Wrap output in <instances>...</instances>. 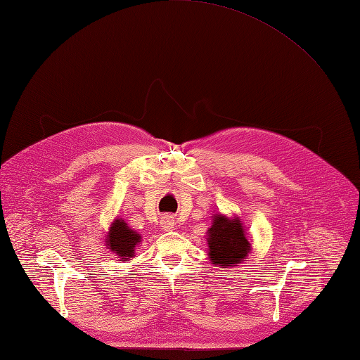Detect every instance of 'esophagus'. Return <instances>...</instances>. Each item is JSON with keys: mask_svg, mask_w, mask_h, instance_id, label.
<instances>
[{"mask_svg": "<svg viewBox=\"0 0 360 360\" xmlns=\"http://www.w3.org/2000/svg\"><path fill=\"white\" fill-rule=\"evenodd\" d=\"M174 224H176V221H174V216L172 214H163L160 217V226L163 228V230H171V228H174Z\"/></svg>", "mask_w": 360, "mask_h": 360, "instance_id": "obj_1", "label": "esophagus"}]
</instances>
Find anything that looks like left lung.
Returning <instances> with one entry per match:
<instances>
[{
	"mask_svg": "<svg viewBox=\"0 0 360 360\" xmlns=\"http://www.w3.org/2000/svg\"><path fill=\"white\" fill-rule=\"evenodd\" d=\"M209 257L214 266H234L249 252V242L237 219L216 214L209 230Z\"/></svg>",
	"mask_w": 360,
	"mask_h": 360,
	"instance_id": "1",
	"label": "left lung"
}]
</instances>
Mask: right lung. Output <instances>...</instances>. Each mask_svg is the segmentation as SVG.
<instances>
[{"mask_svg": "<svg viewBox=\"0 0 360 360\" xmlns=\"http://www.w3.org/2000/svg\"><path fill=\"white\" fill-rule=\"evenodd\" d=\"M139 240V234H136L134 230H130L124 221L117 219L114 221L110 234L106 237V245L114 254H117L120 258H124L123 261H126L134 257L135 246Z\"/></svg>", "mask_w": 360, "mask_h": 360, "instance_id": "add662e5", "label": "right lung"}]
</instances>
